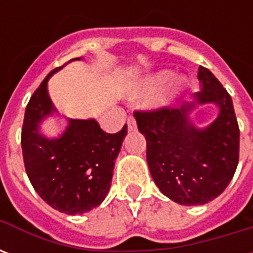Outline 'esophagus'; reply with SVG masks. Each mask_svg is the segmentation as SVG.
<instances>
[{
    "instance_id": "1",
    "label": "esophagus",
    "mask_w": 253,
    "mask_h": 253,
    "mask_svg": "<svg viewBox=\"0 0 253 253\" xmlns=\"http://www.w3.org/2000/svg\"><path fill=\"white\" fill-rule=\"evenodd\" d=\"M127 127H128L130 131L137 128V122H135V119H134L132 116H128V118H127Z\"/></svg>"
}]
</instances>
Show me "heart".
Listing matches in <instances>:
<instances>
[{"label": "heart", "mask_w": 253, "mask_h": 253, "mask_svg": "<svg viewBox=\"0 0 253 253\" xmlns=\"http://www.w3.org/2000/svg\"><path fill=\"white\" fill-rule=\"evenodd\" d=\"M168 80H169V73L168 72L159 73V74H156V76L148 78V80L145 81V84H143V86H142V92H152V90H154L157 86H160V85H163L164 83H167ZM183 85H184V80H183V78H176V80H173V83L170 84V86L167 89V92L154 100L153 107L160 108V107H165V105L169 104L170 100L173 99V96L180 90Z\"/></svg>", "instance_id": "obj_1"}]
</instances>
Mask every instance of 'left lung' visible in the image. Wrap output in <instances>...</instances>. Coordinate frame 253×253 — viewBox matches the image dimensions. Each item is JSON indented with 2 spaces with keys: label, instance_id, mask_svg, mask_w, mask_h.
<instances>
[{
  "label": "left lung",
  "instance_id": "8db88e82",
  "mask_svg": "<svg viewBox=\"0 0 253 253\" xmlns=\"http://www.w3.org/2000/svg\"><path fill=\"white\" fill-rule=\"evenodd\" d=\"M201 92L180 108L135 111L138 130L146 138V160L160 191L179 205L195 206L215 199L239 164L240 130L230 94L209 69L199 66ZM214 102L216 121L198 129L189 119L196 104Z\"/></svg>",
  "mask_w": 253,
  "mask_h": 253
}]
</instances>
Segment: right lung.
Here are the masks:
<instances>
[{"label":"right lung","mask_w":253,"mask_h":253,"mask_svg":"<svg viewBox=\"0 0 253 253\" xmlns=\"http://www.w3.org/2000/svg\"><path fill=\"white\" fill-rule=\"evenodd\" d=\"M62 67L48 73L31 96L21 130V148L27 175L39 196L58 211L76 215L104 201L127 126L108 134L94 119H67L61 137L50 139L42 135L41 122L57 112L47 83Z\"/></svg>","instance_id":"1"}]
</instances>
